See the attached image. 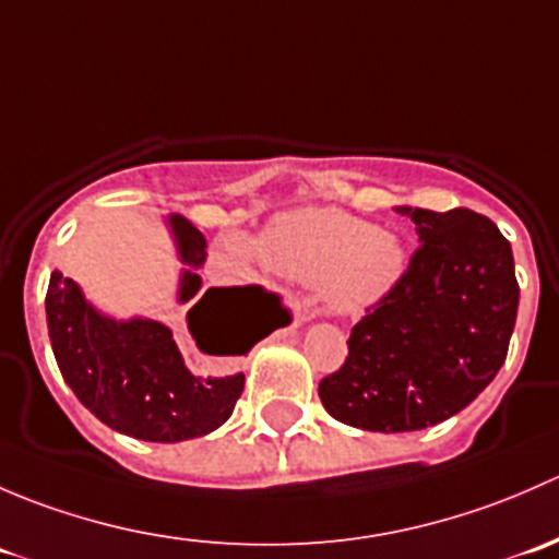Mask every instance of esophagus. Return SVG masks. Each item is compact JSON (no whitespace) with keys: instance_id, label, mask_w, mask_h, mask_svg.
Listing matches in <instances>:
<instances>
[{"instance_id":"obj_1","label":"esophagus","mask_w":559,"mask_h":559,"mask_svg":"<svg viewBox=\"0 0 559 559\" xmlns=\"http://www.w3.org/2000/svg\"><path fill=\"white\" fill-rule=\"evenodd\" d=\"M313 311H308V308H306V311H300V313H297V321H302V324H306V321H311L313 319Z\"/></svg>"}]
</instances>
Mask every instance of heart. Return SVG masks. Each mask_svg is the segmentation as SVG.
<instances>
[{"label": "heart", "mask_w": 559, "mask_h": 559, "mask_svg": "<svg viewBox=\"0 0 559 559\" xmlns=\"http://www.w3.org/2000/svg\"><path fill=\"white\" fill-rule=\"evenodd\" d=\"M222 248L240 262L262 257L281 278L316 286L321 306L332 313H362L379 306L408 270V248L397 235L341 207L281 213L257 243L229 235Z\"/></svg>", "instance_id": "heart-1"}]
</instances>
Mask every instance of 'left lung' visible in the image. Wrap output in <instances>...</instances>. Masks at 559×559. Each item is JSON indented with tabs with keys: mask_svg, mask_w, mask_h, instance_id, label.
Instances as JSON below:
<instances>
[{
	"mask_svg": "<svg viewBox=\"0 0 559 559\" xmlns=\"http://www.w3.org/2000/svg\"><path fill=\"white\" fill-rule=\"evenodd\" d=\"M394 211L411 216L421 246L319 384L332 419L370 432L425 430L471 405L503 368L520 308L511 243L487 216Z\"/></svg>",
	"mask_w": 559,
	"mask_h": 559,
	"instance_id": "obj_1",
	"label": "left lung"
}]
</instances>
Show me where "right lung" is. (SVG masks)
I'll return each mask as SVG.
<instances>
[{"instance_id": "obj_1", "label": "right lung", "mask_w": 559, "mask_h": 559, "mask_svg": "<svg viewBox=\"0 0 559 559\" xmlns=\"http://www.w3.org/2000/svg\"><path fill=\"white\" fill-rule=\"evenodd\" d=\"M183 270L178 306L186 330L207 359L243 357L262 337L286 324V311L262 286L207 289L197 270L205 264V235L180 213L167 216ZM56 365L75 397L112 430L138 441L178 443L218 430L233 416L246 376H216L183 362L170 324L145 316L112 319L92 306L81 286L56 270L45 295Z\"/></svg>"}]
</instances>
